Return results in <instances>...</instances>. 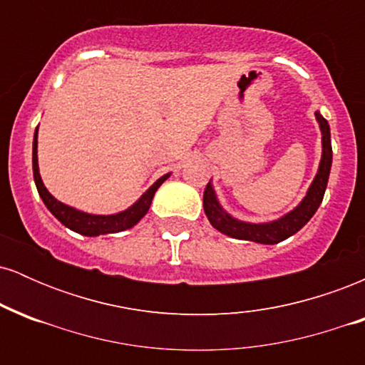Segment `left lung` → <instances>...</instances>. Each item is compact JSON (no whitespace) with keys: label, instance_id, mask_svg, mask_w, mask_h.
I'll return each mask as SVG.
<instances>
[{"label":"left lung","instance_id":"8db88e82","mask_svg":"<svg viewBox=\"0 0 365 365\" xmlns=\"http://www.w3.org/2000/svg\"><path fill=\"white\" fill-rule=\"evenodd\" d=\"M316 121L319 123L321 130V161L317 168L316 177L305 192L304 199L297 204L287 215L279 216L278 220L264 221V223H250L242 221L225 211L223 206L217 200V195L209 180L206 190H204V212H206L209 223H211L220 233L228 235L238 240H249L262 245H274L287 240L288 237L295 235L300 228L309 223V220L316 215L317 207L321 206L322 197H324L328 178L333 163V149H331V132L329 125L319 111H316Z\"/></svg>","mask_w":365,"mask_h":365}]
</instances>
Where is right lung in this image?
<instances>
[{
  "mask_svg": "<svg viewBox=\"0 0 365 365\" xmlns=\"http://www.w3.org/2000/svg\"><path fill=\"white\" fill-rule=\"evenodd\" d=\"M37 133H39V127L36 128L34 142H32V170H34V182L37 192H39L46 207L51 211V215L56 217L61 225H65L66 228H70L72 232L81 233L83 237H99L108 235V233H118L135 226L142 217L148 215L154 194H156L158 188L163 185V182L168 180L171 175L166 173L163 175L161 178H158L156 182H154L153 185H150L148 190L132 204V206L125 209V211L115 212V215H91V212L78 211V209L66 206V204L54 199V197L49 194L48 188L44 187L43 178H41L39 173V163H37Z\"/></svg>",
  "mask_w": 365,
  "mask_h": 365,
  "instance_id": "add662e5",
  "label": "right lung"
}]
</instances>
